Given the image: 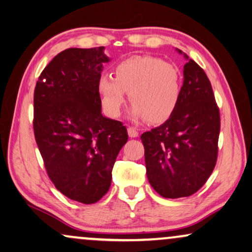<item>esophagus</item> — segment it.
I'll list each match as a JSON object with an SVG mask.
<instances>
[{
  "label": "esophagus",
  "mask_w": 252,
  "mask_h": 252,
  "mask_svg": "<svg viewBox=\"0 0 252 252\" xmlns=\"http://www.w3.org/2000/svg\"><path fill=\"white\" fill-rule=\"evenodd\" d=\"M128 135L129 137H131V138H136V137H138V130L136 128H133V126H129L128 128Z\"/></svg>",
  "instance_id": "obj_1"
}]
</instances>
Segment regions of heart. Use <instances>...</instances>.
Masks as SVG:
<instances>
[{
  "mask_svg": "<svg viewBox=\"0 0 252 252\" xmlns=\"http://www.w3.org/2000/svg\"><path fill=\"white\" fill-rule=\"evenodd\" d=\"M102 109L113 119L120 116L126 92L135 120L162 123L173 115L182 94V76L177 66L153 56L124 59L114 68V77L103 73L98 79Z\"/></svg>",
  "mask_w": 252,
  "mask_h": 252,
  "instance_id": "1",
  "label": "heart"
}]
</instances>
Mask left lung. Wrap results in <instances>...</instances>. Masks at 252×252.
<instances>
[{
    "mask_svg": "<svg viewBox=\"0 0 252 252\" xmlns=\"http://www.w3.org/2000/svg\"><path fill=\"white\" fill-rule=\"evenodd\" d=\"M182 94L165 123L144 132L146 175L160 196L181 198L197 192L217 163L220 114L204 70L182 50Z\"/></svg>",
    "mask_w": 252,
    "mask_h": 252,
    "instance_id": "left-lung-1",
    "label": "left lung"
}]
</instances>
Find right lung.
I'll use <instances>...</instances> for the list:
<instances>
[{"label": "right lung", "instance_id": "1", "mask_svg": "<svg viewBox=\"0 0 252 252\" xmlns=\"http://www.w3.org/2000/svg\"><path fill=\"white\" fill-rule=\"evenodd\" d=\"M103 50H63L43 69L34 90L33 129L49 179L83 204L107 193L117 154L128 142L126 126L101 114L98 79L110 61Z\"/></svg>", "mask_w": 252, "mask_h": 252}]
</instances>
